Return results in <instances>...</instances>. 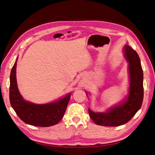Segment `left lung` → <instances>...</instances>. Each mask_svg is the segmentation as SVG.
<instances>
[{"mask_svg":"<svg viewBox=\"0 0 155 155\" xmlns=\"http://www.w3.org/2000/svg\"><path fill=\"white\" fill-rule=\"evenodd\" d=\"M124 51L129 62L130 75L128 98L121 104L112 108L106 112H94L88 109L89 116L97 125L109 127L124 125L130 120L142 106L143 86V70L140 59L137 51L130 46H125Z\"/></svg>","mask_w":155,"mask_h":155,"instance_id":"8db88e82","label":"left lung"}]
</instances>
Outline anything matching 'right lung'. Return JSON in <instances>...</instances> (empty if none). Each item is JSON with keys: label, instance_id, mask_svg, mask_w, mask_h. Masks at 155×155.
Listing matches in <instances>:
<instances>
[{"label": "right lung", "instance_id": "1", "mask_svg": "<svg viewBox=\"0 0 155 155\" xmlns=\"http://www.w3.org/2000/svg\"><path fill=\"white\" fill-rule=\"evenodd\" d=\"M17 61L10 74V101L17 116L25 123L37 127H49L57 124L63 118L71 93L50 104L37 105L23 100L18 90L16 81Z\"/></svg>", "mask_w": 155, "mask_h": 155}]
</instances>
